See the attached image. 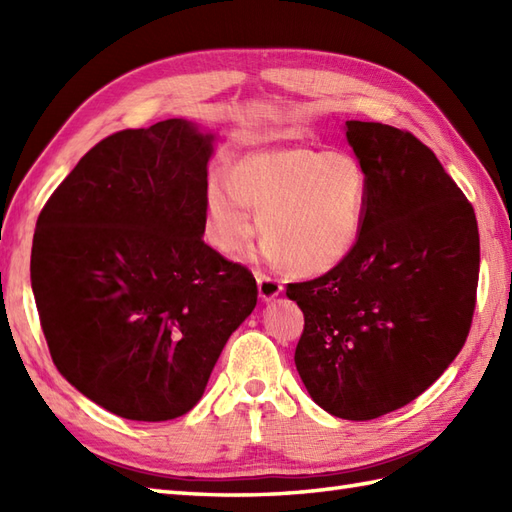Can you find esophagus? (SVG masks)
<instances>
[{
    "label": "esophagus",
    "instance_id": "34e87169",
    "mask_svg": "<svg viewBox=\"0 0 512 512\" xmlns=\"http://www.w3.org/2000/svg\"><path fill=\"white\" fill-rule=\"evenodd\" d=\"M257 286H259V297H262L264 301H270L275 299L279 292H281V281L270 277V275H257Z\"/></svg>",
    "mask_w": 512,
    "mask_h": 512
}]
</instances>
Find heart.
Here are the masks:
<instances>
[{
    "label": "heart",
    "instance_id": "heart-1",
    "mask_svg": "<svg viewBox=\"0 0 512 512\" xmlns=\"http://www.w3.org/2000/svg\"><path fill=\"white\" fill-rule=\"evenodd\" d=\"M369 191L363 162L345 151H255L235 162L231 178L213 173L206 182L204 233L220 253L242 255L259 226L270 257L295 273L321 275L361 244Z\"/></svg>",
    "mask_w": 512,
    "mask_h": 512
}]
</instances>
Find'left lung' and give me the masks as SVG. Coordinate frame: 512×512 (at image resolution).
I'll use <instances>...</instances> for the list:
<instances>
[{
  "mask_svg": "<svg viewBox=\"0 0 512 512\" xmlns=\"http://www.w3.org/2000/svg\"><path fill=\"white\" fill-rule=\"evenodd\" d=\"M369 176L365 233L328 273L288 284L303 312L297 372L345 420L409 405L442 376L471 330L480 233L471 202L407 129L347 121Z\"/></svg>",
  "mask_w": 512,
  "mask_h": 512,
  "instance_id": "obj_1",
  "label": "left lung"
}]
</instances>
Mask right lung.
<instances>
[{
    "label": "right lung",
    "mask_w": 512,
    "mask_h": 512,
    "mask_svg": "<svg viewBox=\"0 0 512 512\" xmlns=\"http://www.w3.org/2000/svg\"><path fill=\"white\" fill-rule=\"evenodd\" d=\"M211 140L182 118L123 129L39 213L30 279L52 361L127 420L193 409L257 303L253 273L202 239Z\"/></svg>",
    "instance_id": "obj_1"
}]
</instances>
